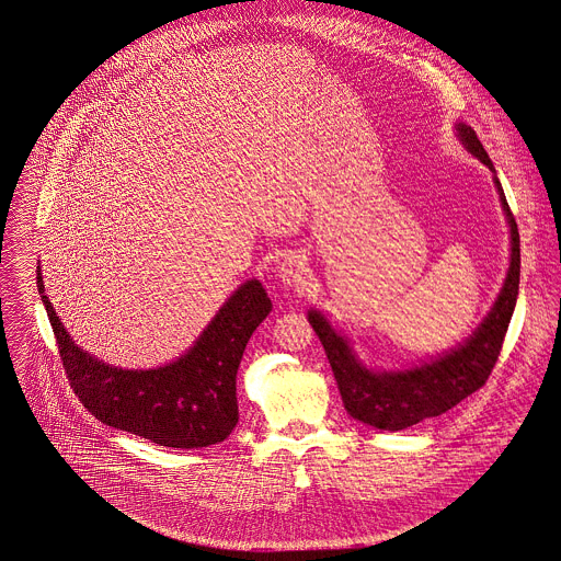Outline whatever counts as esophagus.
I'll use <instances>...</instances> for the list:
<instances>
[{"label":"esophagus","instance_id":"esophagus-1","mask_svg":"<svg viewBox=\"0 0 561 561\" xmlns=\"http://www.w3.org/2000/svg\"><path fill=\"white\" fill-rule=\"evenodd\" d=\"M278 276L285 285H304L306 278H308V267H306V260L298 255V253H291L287 255L280 267H278Z\"/></svg>","mask_w":561,"mask_h":561}]
</instances>
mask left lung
<instances>
[{
	"label": "left lung",
	"mask_w": 561,
	"mask_h": 561,
	"mask_svg": "<svg viewBox=\"0 0 561 561\" xmlns=\"http://www.w3.org/2000/svg\"><path fill=\"white\" fill-rule=\"evenodd\" d=\"M455 129L461 145L474 157H479L495 174V168L481 140L477 138L474 129L463 123H457ZM493 181L511 227V265L504 287L493 308L489 310L483 323L474 330V334L463 344L450 348L438 359L423 366H414L411 370L374 373L353 355L348 340L336 334V330L319 310L308 312V321L330 359L342 396V404L353 419L373 425L376 430H407L423 419L450 411L453 407H457L461 400H466L485 385L502 351L504 336L517 304L522 272L517 221L508 208L506 195L497 176H493Z\"/></svg>",
	"instance_id": "left-lung-1"
}]
</instances>
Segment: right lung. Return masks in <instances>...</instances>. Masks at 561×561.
Returning <instances> with one entry per match:
<instances>
[{"instance_id": "obj_1", "label": "right lung", "mask_w": 561, "mask_h": 561, "mask_svg": "<svg viewBox=\"0 0 561 561\" xmlns=\"http://www.w3.org/2000/svg\"><path fill=\"white\" fill-rule=\"evenodd\" d=\"M38 291L70 387L95 419L159 447H210L231 434L238 423V366L272 310L260 280L240 285L183 357L152 370L108 366L76 346L44 296L39 265Z\"/></svg>"}]
</instances>
